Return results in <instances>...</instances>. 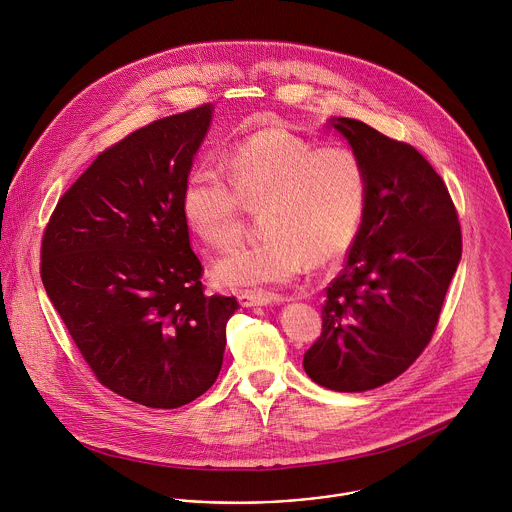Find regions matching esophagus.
Instances as JSON below:
<instances>
[{"mask_svg":"<svg viewBox=\"0 0 512 512\" xmlns=\"http://www.w3.org/2000/svg\"><path fill=\"white\" fill-rule=\"evenodd\" d=\"M237 300L241 306L249 308V306H267L275 300H279V296H271V294H261V292H239Z\"/></svg>","mask_w":512,"mask_h":512,"instance_id":"obj_1","label":"esophagus"}]
</instances>
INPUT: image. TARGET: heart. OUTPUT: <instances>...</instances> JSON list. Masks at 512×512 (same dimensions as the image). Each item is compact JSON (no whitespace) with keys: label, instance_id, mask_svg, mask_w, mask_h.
<instances>
[{"label":"heart","instance_id":"obj_1","mask_svg":"<svg viewBox=\"0 0 512 512\" xmlns=\"http://www.w3.org/2000/svg\"><path fill=\"white\" fill-rule=\"evenodd\" d=\"M226 177L200 165L188 172L180 210L208 247L228 249L241 229V206L259 208L261 239L239 245L214 267L226 288H265L292 281L308 261L324 265L351 245L363 218L367 174L347 147H314L273 123L226 157Z\"/></svg>","mask_w":512,"mask_h":512}]
</instances>
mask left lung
Returning a JSON list of instances; mask_svg holds the SVG:
<instances>
[{"mask_svg":"<svg viewBox=\"0 0 512 512\" xmlns=\"http://www.w3.org/2000/svg\"><path fill=\"white\" fill-rule=\"evenodd\" d=\"M367 174L361 228L326 286L322 334L306 375L338 393H363L402 375L432 340L461 259L454 200L408 143L363 121L332 123Z\"/></svg>","mask_w":512,"mask_h":512,"instance_id":"left-lung-1","label":"left lung"}]
</instances>
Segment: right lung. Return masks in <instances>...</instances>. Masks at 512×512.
I'll return each mask as SVG.
<instances>
[{"mask_svg": "<svg viewBox=\"0 0 512 512\" xmlns=\"http://www.w3.org/2000/svg\"><path fill=\"white\" fill-rule=\"evenodd\" d=\"M212 106L157 119L60 196L41 279L96 379L149 408H178L218 379L235 296L204 294L180 198Z\"/></svg>", "mask_w": 512, "mask_h": 512, "instance_id": "1", "label": "right lung"}]
</instances>
